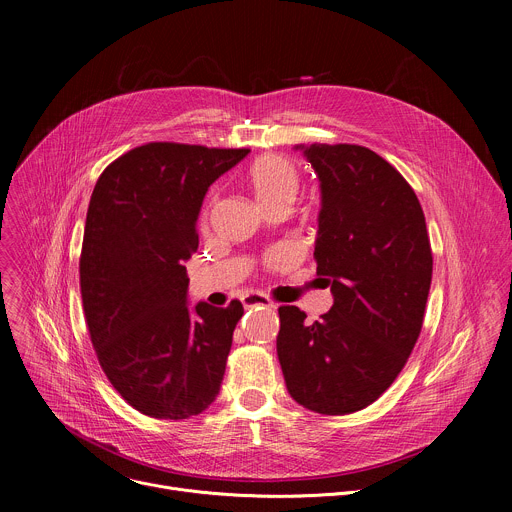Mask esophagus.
I'll return each mask as SVG.
<instances>
[{
    "label": "esophagus",
    "mask_w": 512,
    "mask_h": 512,
    "mask_svg": "<svg viewBox=\"0 0 512 512\" xmlns=\"http://www.w3.org/2000/svg\"><path fill=\"white\" fill-rule=\"evenodd\" d=\"M245 310H253V308H275V304L265 296V294H259V291H251V294H245L241 298Z\"/></svg>",
    "instance_id": "1"
}]
</instances>
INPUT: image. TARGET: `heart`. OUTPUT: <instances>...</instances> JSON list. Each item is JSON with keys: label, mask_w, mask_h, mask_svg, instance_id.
Masks as SVG:
<instances>
[{"label": "heart", "mask_w": 512, "mask_h": 512, "mask_svg": "<svg viewBox=\"0 0 512 512\" xmlns=\"http://www.w3.org/2000/svg\"><path fill=\"white\" fill-rule=\"evenodd\" d=\"M247 178L255 196L267 210L294 204L302 184L298 166L281 154H265L255 160Z\"/></svg>", "instance_id": "obj_1"}]
</instances>
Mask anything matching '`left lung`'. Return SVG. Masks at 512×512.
<instances>
[{
	"label": "left lung",
	"instance_id": "obj_1",
	"mask_svg": "<svg viewBox=\"0 0 512 512\" xmlns=\"http://www.w3.org/2000/svg\"><path fill=\"white\" fill-rule=\"evenodd\" d=\"M322 190L314 259L334 304L308 324L279 308L277 356L289 395L322 415L375 403L419 338L431 285L421 204L379 154L352 143L300 145Z\"/></svg>",
	"mask_w": 512,
	"mask_h": 512
}]
</instances>
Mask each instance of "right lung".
Here are the masks:
<instances>
[{
  "label": "right lung",
  "mask_w": 512,
  "mask_h": 512,
  "mask_svg": "<svg viewBox=\"0 0 512 512\" xmlns=\"http://www.w3.org/2000/svg\"><path fill=\"white\" fill-rule=\"evenodd\" d=\"M247 154L154 141L95 184L79 263L85 320L103 373L148 417L188 419L221 389L243 304L190 310L184 263L208 186Z\"/></svg>",
  "instance_id": "obj_1"
}]
</instances>
